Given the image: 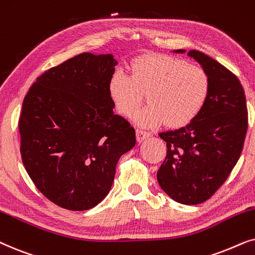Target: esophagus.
<instances>
[{"label":"esophagus","mask_w":255,"mask_h":255,"mask_svg":"<svg viewBox=\"0 0 255 255\" xmlns=\"http://www.w3.org/2000/svg\"><path fill=\"white\" fill-rule=\"evenodd\" d=\"M150 136H151V133H149V131L136 129V140H137V142H142L143 140H145V138H148Z\"/></svg>","instance_id":"obj_1"}]
</instances>
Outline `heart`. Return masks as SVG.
Listing matches in <instances>:
<instances>
[{
	"label": "heart",
	"mask_w": 255,
	"mask_h": 255,
	"mask_svg": "<svg viewBox=\"0 0 255 255\" xmlns=\"http://www.w3.org/2000/svg\"><path fill=\"white\" fill-rule=\"evenodd\" d=\"M131 74L115 71L108 83L114 108L130 117L143 101L148 105L134 115L141 127H183L198 117L210 93V78L202 67L165 54H145L130 65Z\"/></svg>",
	"instance_id": "b5f03b06"
}]
</instances>
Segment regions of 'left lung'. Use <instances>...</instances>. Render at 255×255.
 I'll return each instance as SVG.
<instances>
[{"instance_id":"obj_1","label":"left lung","mask_w":255,"mask_h":255,"mask_svg":"<svg viewBox=\"0 0 255 255\" xmlns=\"http://www.w3.org/2000/svg\"><path fill=\"white\" fill-rule=\"evenodd\" d=\"M184 53L185 50H174ZM210 78V93L201 113L185 127L159 133L167 156L157 171L163 191L175 202L196 205L224 184L242 154L249 118L238 78L208 54L188 52Z\"/></svg>"}]
</instances>
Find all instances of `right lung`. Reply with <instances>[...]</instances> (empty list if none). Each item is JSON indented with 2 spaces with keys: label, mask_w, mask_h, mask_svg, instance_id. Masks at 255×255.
Here are the masks:
<instances>
[{
  "label": "right lung",
  "mask_w": 255,
  "mask_h": 255,
  "mask_svg": "<svg viewBox=\"0 0 255 255\" xmlns=\"http://www.w3.org/2000/svg\"><path fill=\"white\" fill-rule=\"evenodd\" d=\"M113 54L84 52L37 78L18 121L21 155L36 188L60 208L84 211L113 184L119 158L136 143L114 114L108 83Z\"/></svg>",
  "instance_id": "obj_1"
}]
</instances>
